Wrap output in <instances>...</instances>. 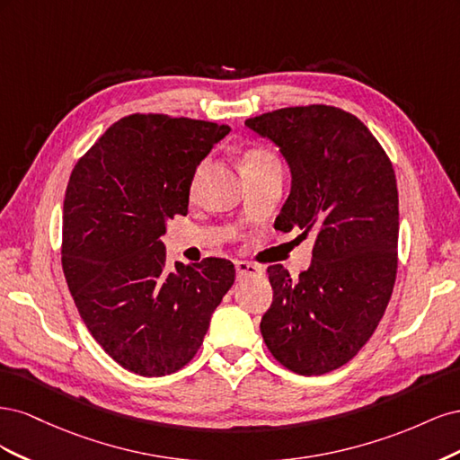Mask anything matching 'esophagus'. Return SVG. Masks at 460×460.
I'll return each instance as SVG.
<instances>
[{
    "label": "esophagus",
    "instance_id": "obj_1",
    "mask_svg": "<svg viewBox=\"0 0 460 460\" xmlns=\"http://www.w3.org/2000/svg\"><path fill=\"white\" fill-rule=\"evenodd\" d=\"M235 272H238V278H245V276L261 274V269L257 267V264H252L247 261H235Z\"/></svg>",
    "mask_w": 460,
    "mask_h": 460
}]
</instances>
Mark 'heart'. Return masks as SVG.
I'll return each instance as SVG.
<instances>
[{
  "label": "heart",
  "mask_w": 460,
  "mask_h": 460,
  "mask_svg": "<svg viewBox=\"0 0 460 460\" xmlns=\"http://www.w3.org/2000/svg\"><path fill=\"white\" fill-rule=\"evenodd\" d=\"M267 166H280V164H278V159L272 155V153H270L269 149L249 147V149L243 153V155H242V169H243V174L257 172V171H261V169H267ZM199 172H201V169H198V172L193 174L191 190L196 188Z\"/></svg>",
  "instance_id": "heart-1"
}]
</instances>
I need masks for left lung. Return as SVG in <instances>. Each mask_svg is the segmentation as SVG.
Instances as JSON below:
<instances>
[{
	"instance_id": "left-lung-1",
	"label": "left lung",
	"mask_w": 460,
	"mask_h": 460,
	"mask_svg": "<svg viewBox=\"0 0 460 460\" xmlns=\"http://www.w3.org/2000/svg\"><path fill=\"white\" fill-rule=\"evenodd\" d=\"M280 147L291 191L274 228L313 234V262L291 280L269 267L272 305L261 333L301 376L343 367L382 320L397 274L399 198L392 161L355 115L330 105L286 107L245 120Z\"/></svg>"
}]
</instances>
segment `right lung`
I'll use <instances>...</instances> for the list:
<instances>
[{
    "instance_id": "obj_1",
    "label": "right lung",
    "mask_w": 460,
    "mask_h": 460,
    "mask_svg": "<svg viewBox=\"0 0 460 460\" xmlns=\"http://www.w3.org/2000/svg\"><path fill=\"white\" fill-rule=\"evenodd\" d=\"M230 132L226 124L169 115L124 117L68 178L61 262L93 340L134 374L188 365L211 314L232 288L226 259L166 267V222L188 215L198 164Z\"/></svg>"
}]
</instances>
